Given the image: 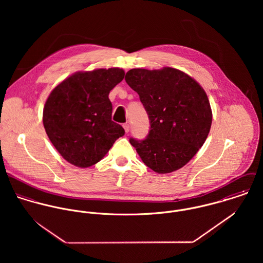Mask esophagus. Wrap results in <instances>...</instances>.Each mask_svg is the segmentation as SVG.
I'll return each mask as SVG.
<instances>
[{"label": "esophagus", "instance_id": "esophagus-1", "mask_svg": "<svg viewBox=\"0 0 263 263\" xmlns=\"http://www.w3.org/2000/svg\"><path fill=\"white\" fill-rule=\"evenodd\" d=\"M123 128H124V130H125V133H128L129 132V128H130V125H129V123H124L123 124Z\"/></svg>", "mask_w": 263, "mask_h": 263}]
</instances>
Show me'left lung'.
<instances>
[{
    "mask_svg": "<svg viewBox=\"0 0 263 263\" xmlns=\"http://www.w3.org/2000/svg\"><path fill=\"white\" fill-rule=\"evenodd\" d=\"M149 115L146 139H130L143 162L166 174L180 169L202 147L212 125L209 98L200 85L173 69H133L125 75Z\"/></svg>",
    "mask_w": 263,
    "mask_h": 263,
    "instance_id": "obj_1",
    "label": "left lung"
}]
</instances>
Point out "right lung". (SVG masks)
Returning a JSON list of instances; mask_svg holds the SVG:
<instances>
[{
  "instance_id": "1",
  "label": "right lung",
  "mask_w": 263,
  "mask_h": 263,
  "mask_svg": "<svg viewBox=\"0 0 263 263\" xmlns=\"http://www.w3.org/2000/svg\"><path fill=\"white\" fill-rule=\"evenodd\" d=\"M124 78L118 68L78 72L59 84L43 108V125L62 157L77 167L99 162L124 135L111 120L109 92Z\"/></svg>"
}]
</instances>
